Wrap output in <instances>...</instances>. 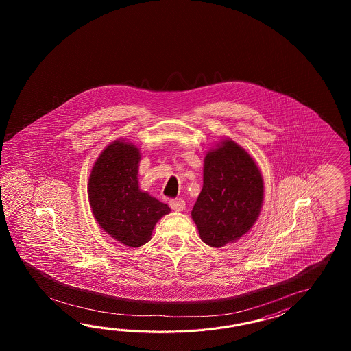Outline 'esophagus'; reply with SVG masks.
<instances>
[{"label": "esophagus", "mask_w": 351, "mask_h": 351, "mask_svg": "<svg viewBox=\"0 0 351 351\" xmlns=\"http://www.w3.org/2000/svg\"><path fill=\"white\" fill-rule=\"evenodd\" d=\"M169 206H171V208L173 210L180 212V210L186 208V202H184V199H182V198H176V199H171L169 201Z\"/></svg>", "instance_id": "34e87169"}]
</instances>
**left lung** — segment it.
Returning a JSON list of instances; mask_svg holds the SVG:
<instances>
[{"mask_svg": "<svg viewBox=\"0 0 351 351\" xmlns=\"http://www.w3.org/2000/svg\"><path fill=\"white\" fill-rule=\"evenodd\" d=\"M263 202V179L246 150L223 139L204 157L203 188L192 210L202 241L223 247L252 228Z\"/></svg>", "mask_w": 351, "mask_h": 351, "instance_id": "left-lung-1", "label": "left lung"}]
</instances>
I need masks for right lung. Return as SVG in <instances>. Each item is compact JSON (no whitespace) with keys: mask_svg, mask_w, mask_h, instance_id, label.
Returning a JSON list of instances; mask_svg holds the SVG:
<instances>
[{"mask_svg":"<svg viewBox=\"0 0 351 351\" xmlns=\"http://www.w3.org/2000/svg\"><path fill=\"white\" fill-rule=\"evenodd\" d=\"M141 152L132 143L115 141L91 169L90 207L99 226L128 247L149 242L154 226L168 215V204L143 192L138 182Z\"/></svg>","mask_w":351,"mask_h":351,"instance_id":"obj_1","label":"right lung"}]
</instances>
